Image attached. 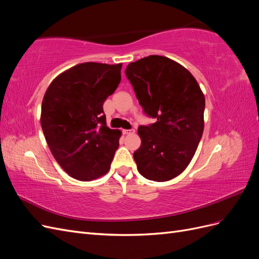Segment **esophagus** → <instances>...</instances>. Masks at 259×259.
<instances>
[{
	"label": "esophagus",
	"mask_w": 259,
	"mask_h": 259,
	"mask_svg": "<svg viewBox=\"0 0 259 259\" xmlns=\"http://www.w3.org/2000/svg\"><path fill=\"white\" fill-rule=\"evenodd\" d=\"M135 133V130H123V134L124 135H132Z\"/></svg>",
	"instance_id": "esophagus-1"
}]
</instances>
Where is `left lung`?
Masks as SVG:
<instances>
[{"instance_id": "8db88e82", "label": "left lung", "mask_w": 259, "mask_h": 259, "mask_svg": "<svg viewBox=\"0 0 259 259\" xmlns=\"http://www.w3.org/2000/svg\"><path fill=\"white\" fill-rule=\"evenodd\" d=\"M125 74L144 112L155 119L138 127L137 169L149 180L167 182L183 173L197 151L204 130V95L186 68L164 56L131 62Z\"/></svg>"}]
</instances>
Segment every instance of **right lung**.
<instances>
[{"mask_svg": "<svg viewBox=\"0 0 259 259\" xmlns=\"http://www.w3.org/2000/svg\"><path fill=\"white\" fill-rule=\"evenodd\" d=\"M122 64L84 62L55 77L42 101L41 125L55 160L90 180L110 169L122 133L106 124L104 103L121 81Z\"/></svg>", "mask_w": 259, "mask_h": 259, "instance_id": "1", "label": "right lung"}]
</instances>
